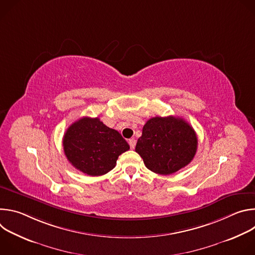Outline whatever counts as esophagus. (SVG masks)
Returning <instances> with one entry per match:
<instances>
[{"mask_svg": "<svg viewBox=\"0 0 255 255\" xmlns=\"http://www.w3.org/2000/svg\"><path fill=\"white\" fill-rule=\"evenodd\" d=\"M128 143H129V145H130V148H131V149H134V148H135V145H136V140H135L134 138H131V139H129Z\"/></svg>", "mask_w": 255, "mask_h": 255, "instance_id": "obj_1", "label": "esophagus"}]
</instances>
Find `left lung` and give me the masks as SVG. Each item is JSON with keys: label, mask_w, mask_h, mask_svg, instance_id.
<instances>
[{"label": "left lung", "mask_w": 255, "mask_h": 255, "mask_svg": "<svg viewBox=\"0 0 255 255\" xmlns=\"http://www.w3.org/2000/svg\"><path fill=\"white\" fill-rule=\"evenodd\" d=\"M198 138L184 119L153 117L143 126L135 151L148 169L158 174H171L187 166L195 157Z\"/></svg>", "instance_id": "left-lung-1"}]
</instances>
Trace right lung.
I'll return each instance as SVG.
<instances>
[{
	"label": "right lung",
	"mask_w": 255,
	"mask_h": 255,
	"mask_svg": "<svg viewBox=\"0 0 255 255\" xmlns=\"http://www.w3.org/2000/svg\"><path fill=\"white\" fill-rule=\"evenodd\" d=\"M62 145L71 165L91 176L112 170L119 155L130 148L117 130L107 127L99 118L90 117H83L68 127Z\"/></svg>",
	"instance_id": "right-lung-1"
}]
</instances>
